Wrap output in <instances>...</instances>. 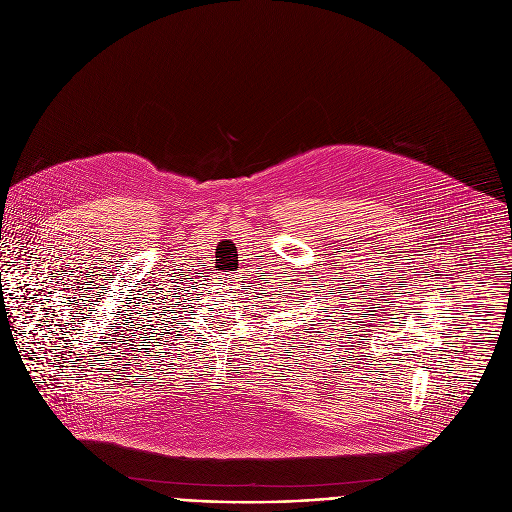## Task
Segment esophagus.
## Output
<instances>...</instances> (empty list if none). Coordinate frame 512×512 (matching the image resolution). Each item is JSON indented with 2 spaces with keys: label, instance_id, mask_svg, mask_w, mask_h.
I'll return each instance as SVG.
<instances>
[{
  "label": "esophagus",
  "instance_id": "1",
  "mask_svg": "<svg viewBox=\"0 0 512 512\" xmlns=\"http://www.w3.org/2000/svg\"><path fill=\"white\" fill-rule=\"evenodd\" d=\"M241 275H243V273H241ZM239 281H241V279H239Z\"/></svg>",
  "mask_w": 512,
  "mask_h": 512
}]
</instances>
